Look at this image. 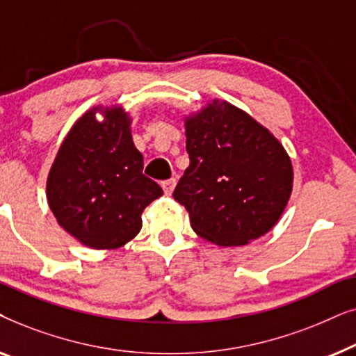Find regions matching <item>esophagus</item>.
Segmentation results:
<instances>
[{"label":"esophagus","mask_w":356,"mask_h":356,"mask_svg":"<svg viewBox=\"0 0 356 356\" xmlns=\"http://www.w3.org/2000/svg\"><path fill=\"white\" fill-rule=\"evenodd\" d=\"M175 184H177V179H175V178H170V179H165V181H162V188H163L165 194H168V196H170V194L173 193Z\"/></svg>","instance_id":"1"}]
</instances>
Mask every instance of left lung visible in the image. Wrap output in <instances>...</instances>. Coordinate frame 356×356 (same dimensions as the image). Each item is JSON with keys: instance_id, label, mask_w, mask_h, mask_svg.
<instances>
[{"instance_id": "8db88e82", "label": "left lung", "mask_w": 356, "mask_h": 356, "mask_svg": "<svg viewBox=\"0 0 356 356\" xmlns=\"http://www.w3.org/2000/svg\"><path fill=\"white\" fill-rule=\"evenodd\" d=\"M186 150L189 167L173 197L199 236L243 246L275 225L290 199L293 168L269 129L213 100L186 120Z\"/></svg>"}]
</instances>
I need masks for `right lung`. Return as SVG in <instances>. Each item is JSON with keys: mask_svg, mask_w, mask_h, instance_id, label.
<instances>
[{"mask_svg": "<svg viewBox=\"0 0 356 356\" xmlns=\"http://www.w3.org/2000/svg\"><path fill=\"white\" fill-rule=\"evenodd\" d=\"M87 111L63 140L47 179L56 220L82 245L115 250L138 235L140 213L163 194L143 173V154L131 138L123 108Z\"/></svg>", "mask_w": 356, "mask_h": 356, "instance_id": "1", "label": "right lung"}]
</instances>
